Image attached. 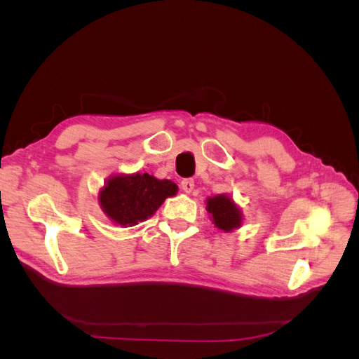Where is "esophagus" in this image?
Masks as SVG:
<instances>
[{
	"instance_id": "esophagus-1",
	"label": "esophagus",
	"mask_w": 359,
	"mask_h": 359,
	"mask_svg": "<svg viewBox=\"0 0 359 359\" xmlns=\"http://www.w3.org/2000/svg\"><path fill=\"white\" fill-rule=\"evenodd\" d=\"M181 189H182L184 193H187V194L191 193L193 189H194V180H191V178L182 180V181H181Z\"/></svg>"
}]
</instances>
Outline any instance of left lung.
Instances as JSON below:
<instances>
[{"label": "left lung", "instance_id": "1", "mask_svg": "<svg viewBox=\"0 0 359 359\" xmlns=\"http://www.w3.org/2000/svg\"><path fill=\"white\" fill-rule=\"evenodd\" d=\"M206 211L210 212L214 226L220 231L232 232L243 226V211L227 194H215L206 199Z\"/></svg>", "mask_w": 359, "mask_h": 359}]
</instances>
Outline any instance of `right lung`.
Wrapping results in <instances>:
<instances>
[{"instance_id": "obj_1", "label": "right lung", "mask_w": 359, "mask_h": 359, "mask_svg": "<svg viewBox=\"0 0 359 359\" xmlns=\"http://www.w3.org/2000/svg\"><path fill=\"white\" fill-rule=\"evenodd\" d=\"M177 191L178 186L170 180H158L149 173H116L100 189L99 203L112 223L132 227L149 219Z\"/></svg>"}]
</instances>
